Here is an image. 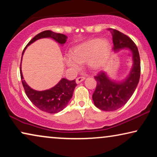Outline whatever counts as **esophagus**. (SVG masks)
<instances>
[{
	"label": "esophagus",
	"mask_w": 157,
	"mask_h": 157,
	"mask_svg": "<svg viewBox=\"0 0 157 157\" xmlns=\"http://www.w3.org/2000/svg\"><path fill=\"white\" fill-rule=\"evenodd\" d=\"M84 79H85V77H83V76L78 77V78H77L76 79V83H81V81H83V80H84Z\"/></svg>",
	"instance_id": "obj_1"
}]
</instances>
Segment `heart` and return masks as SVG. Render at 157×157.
Here are the masks:
<instances>
[{
    "instance_id": "obj_1",
    "label": "heart",
    "mask_w": 157,
    "mask_h": 157,
    "mask_svg": "<svg viewBox=\"0 0 157 157\" xmlns=\"http://www.w3.org/2000/svg\"><path fill=\"white\" fill-rule=\"evenodd\" d=\"M111 50V44L108 40L94 38L72 48L71 58L66 59V63L70 67L77 68L78 63H88L91 69L98 70L106 61Z\"/></svg>"
}]
</instances>
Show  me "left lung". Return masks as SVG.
Here are the masks:
<instances>
[{
    "label": "left lung",
    "mask_w": 157,
    "mask_h": 157,
    "mask_svg": "<svg viewBox=\"0 0 157 157\" xmlns=\"http://www.w3.org/2000/svg\"><path fill=\"white\" fill-rule=\"evenodd\" d=\"M113 43V51L127 48L131 52L133 65L128 76L121 82L112 81L106 73L101 71L95 78L97 84L92 95L94 105L102 111H111L123 106L129 100L138 85L141 74L140 57L134 41L117 30L109 29Z\"/></svg>",
    "instance_id": "obj_1"
}]
</instances>
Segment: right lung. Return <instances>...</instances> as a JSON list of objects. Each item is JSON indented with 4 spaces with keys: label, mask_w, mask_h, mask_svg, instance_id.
Returning <instances> with one entry per match:
<instances>
[{
    "label": "right lung",
    "mask_w": 157,
    "mask_h": 157,
    "mask_svg": "<svg viewBox=\"0 0 157 157\" xmlns=\"http://www.w3.org/2000/svg\"><path fill=\"white\" fill-rule=\"evenodd\" d=\"M44 38H51L61 45H63L67 39V36L61 33H56L51 31H44L38 33L30 40L23 51L22 56L26 47L33 44L36 40ZM22 60V58H21ZM21 78L25 92L30 101L40 110L49 113H56L63 110L71 98L76 83L75 80L69 81L62 78L55 86L45 91H36L31 89L23 80L20 67Z\"/></svg>",
    "instance_id": "right-lung-1"
}]
</instances>
